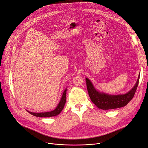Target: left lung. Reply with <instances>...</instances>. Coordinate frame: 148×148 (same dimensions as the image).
<instances>
[{"label":"left lung","mask_w":148,"mask_h":148,"mask_svg":"<svg viewBox=\"0 0 148 148\" xmlns=\"http://www.w3.org/2000/svg\"><path fill=\"white\" fill-rule=\"evenodd\" d=\"M140 74L138 80L129 92L124 95H111L103 92L97 91L89 79L86 78V86L88 93L92 102L99 109L103 110H108L116 109L126 106L134 97L138 86Z\"/></svg>","instance_id":"1"}]
</instances>
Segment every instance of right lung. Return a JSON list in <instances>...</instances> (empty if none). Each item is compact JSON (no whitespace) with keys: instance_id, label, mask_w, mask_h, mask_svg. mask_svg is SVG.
I'll use <instances>...</instances> for the list:
<instances>
[{"instance_id":"add662e5","label":"right lung","mask_w":148,"mask_h":148,"mask_svg":"<svg viewBox=\"0 0 148 148\" xmlns=\"http://www.w3.org/2000/svg\"><path fill=\"white\" fill-rule=\"evenodd\" d=\"M66 90L67 89H66L62 95L61 99L57 106V107L52 111L51 112H40V113H35V112H32L30 111L27 110L29 113L37 117H43V118H47V117H52V116H55L59 114L62 110H63L64 106L66 103Z\"/></svg>"}]
</instances>
